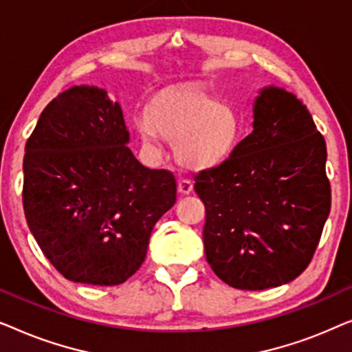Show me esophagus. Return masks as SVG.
Returning <instances> with one entry per match:
<instances>
[{
  "instance_id": "esophagus-1",
  "label": "esophagus",
  "mask_w": 352,
  "mask_h": 352,
  "mask_svg": "<svg viewBox=\"0 0 352 352\" xmlns=\"http://www.w3.org/2000/svg\"><path fill=\"white\" fill-rule=\"evenodd\" d=\"M177 190H179L181 194L189 195L192 194V190H194V184H192L190 179H179V182H177Z\"/></svg>"
}]
</instances>
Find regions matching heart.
Masks as SVG:
<instances>
[{"instance_id": "b5f03b06", "label": "heart", "mask_w": 352, "mask_h": 352, "mask_svg": "<svg viewBox=\"0 0 352 352\" xmlns=\"http://www.w3.org/2000/svg\"><path fill=\"white\" fill-rule=\"evenodd\" d=\"M134 128L148 146L160 138L175 141V153L189 168H211L224 162L239 146L242 122L234 109L223 105L195 85L158 93Z\"/></svg>"}]
</instances>
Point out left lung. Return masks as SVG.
<instances>
[{
  "mask_svg": "<svg viewBox=\"0 0 352 352\" xmlns=\"http://www.w3.org/2000/svg\"><path fill=\"white\" fill-rule=\"evenodd\" d=\"M253 131L200 171L204 243L216 276L239 290L292 282L309 266L330 213L325 139L306 105L277 86L259 91Z\"/></svg>",
  "mask_w": 352,
  "mask_h": 352,
  "instance_id": "obj_1",
  "label": "left lung"
}]
</instances>
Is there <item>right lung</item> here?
I'll return each mask as SVG.
<instances>
[{"instance_id": "add662e5", "label": "right lung", "mask_w": 352, "mask_h": 352, "mask_svg": "<svg viewBox=\"0 0 352 352\" xmlns=\"http://www.w3.org/2000/svg\"><path fill=\"white\" fill-rule=\"evenodd\" d=\"M118 102L72 86L43 110L23 157V211L52 266L72 282L112 287L141 267L176 179L148 170L126 144Z\"/></svg>"}]
</instances>
